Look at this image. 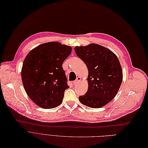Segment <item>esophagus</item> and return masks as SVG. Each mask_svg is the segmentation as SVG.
<instances>
[{"mask_svg":"<svg viewBox=\"0 0 148 148\" xmlns=\"http://www.w3.org/2000/svg\"><path fill=\"white\" fill-rule=\"evenodd\" d=\"M81 78H80V77H78V78H76V79L73 82V84L74 85H76V84H78L79 81H81Z\"/></svg>","mask_w":148,"mask_h":148,"instance_id":"esophagus-1","label":"esophagus"}]
</instances>
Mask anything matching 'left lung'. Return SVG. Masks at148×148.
I'll return each mask as SVG.
<instances>
[{
  "instance_id": "1",
  "label": "left lung",
  "mask_w": 148,
  "mask_h": 148,
  "mask_svg": "<svg viewBox=\"0 0 148 148\" xmlns=\"http://www.w3.org/2000/svg\"><path fill=\"white\" fill-rule=\"evenodd\" d=\"M75 51L88 70V87L80 102L90 108H101L114 99L123 79L122 69L117 56L110 49L91 43L76 46Z\"/></svg>"
}]
</instances>
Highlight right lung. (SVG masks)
Wrapping results in <instances>:
<instances>
[{
	"mask_svg": "<svg viewBox=\"0 0 148 148\" xmlns=\"http://www.w3.org/2000/svg\"><path fill=\"white\" fill-rule=\"evenodd\" d=\"M72 49L57 41L48 42L26 55L21 72L23 85L38 107L51 109L61 104L64 91L69 88L62 65Z\"/></svg>",
	"mask_w": 148,
	"mask_h": 148,
	"instance_id": "right-lung-1",
	"label": "right lung"
}]
</instances>
